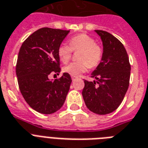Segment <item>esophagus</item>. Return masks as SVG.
Returning <instances> with one entry per match:
<instances>
[{
	"label": "esophagus",
	"mask_w": 148,
	"mask_h": 148,
	"mask_svg": "<svg viewBox=\"0 0 148 148\" xmlns=\"http://www.w3.org/2000/svg\"><path fill=\"white\" fill-rule=\"evenodd\" d=\"M71 79H72V80H73V81H74V80H75L77 79V77H76L71 76Z\"/></svg>",
	"instance_id": "34e87169"
}]
</instances>
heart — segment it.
<instances>
[{"label":"heart","mask_w":148,"mask_h":148,"mask_svg":"<svg viewBox=\"0 0 148 148\" xmlns=\"http://www.w3.org/2000/svg\"><path fill=\"white\" fill-rule=\"evenodd\" d=\"M69 45L61 43L58 48V56L63 63L71 58L73 51L78 53V62H71L64 67L63 71L73 77H78L87 71L88 68L97 67L103 59L104 49L95 40L86 34H80L69 39Z\"/></svg>","instance_id":"b5f03b06"}]
</instances>
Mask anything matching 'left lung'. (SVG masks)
I'll return each instance as SVG.
<instances>
[{
    "instance_id": "left-lung-1",
    "label": "left lung",
    "mask_w": 148,
    "mask_h": 148,
    "mask_svg": "<svg viewBox=\"0 0 148 148\" xmlns=\"http://www.w3.org/2000/svg\"><path fill=\"white\" fill-rule=\"evenodd\" d=\"M102 40L104 56L101 63L92 73L96 80H84L82 91L89 110L104 115L116 110L124 99L130 85L129 56L123 43L108 32L95 30Z\"/></svg>"
}]
</instances>
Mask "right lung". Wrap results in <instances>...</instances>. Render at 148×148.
<instances>
[{
    "label": "right lung",
    "mask_w": 148,
    "mask_h": 148,
    "mask_svg": "<svg viewBox=\"0 0 148 148\" xmlns=\"http://www.w3.org/2000/svg\"><path fill=\"white\" fill-rule=\"evenodd\" d=\"M70 31L42 28L22 43L16 72L18 87L29 106L43 114L55 113L62 107L70 86V74L49 80L51 73L61 71L58 48Z\"/></svg>",
    "instance_id": "1"
}]
</instances>
